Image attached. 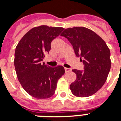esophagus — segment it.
Listing matches in <instances>:
<instances>
[{
    "instance_id": "esophagus-1",
    "label": "esophagus",
    "mask_w": 121,
    "mask_h": 121,
    "mask_svg": "<svg viewBox=\"0 0 121 121\" xmlns=\"http://www.w3.org/2000/svg\"><path fill=\"white\" fill-rule=\"evenodd\" d=\"M65 72H70V70H71V69H70V68H65Z\"/></svg>"
}]
</instances>
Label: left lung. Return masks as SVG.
<instances>
[{
  "label": "left lung",
  "mask_w": 121,
  "mask_h": 121,
  "mask_svg": "<svg viewBox=\"0 0 121 121\" xmlns=\"http://www.w3.org/2000/svg\"><path fill=\"white\" fill-rule=\"evenodd\" d=\"M61 35L71 43L76 56L83 58L84 70H72L76 79L70 85L71 92L79 97L94 94L103 86L110 72V49L99 35L84 27L65 29Z\"/></svg>",
  "instance_id": "left-lung-1"
}]
</instances>
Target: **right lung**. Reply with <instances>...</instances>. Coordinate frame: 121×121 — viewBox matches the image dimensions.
I'll use <instances>...</instances> for the list:
<instances>
[{
    "instance_id": "obj_1",
    "label": "right lung",
    "mask_w": 121,
    "mask_h": 121,
    "mask_svg": "<svg viewBox=\"0 0 121 121\" xmlns=\"http://www.w3.org/2000/svg\"><path fill=\"white\" fill-rule=\"evenodd\" d=\"M63 27H35L22 37L16 47L15 70L18 79L29 94L37 99H47L55 92L58 79L65 73L62 66L51 67L42 63L49 53L52 41Z\"/></svg>"
}]
</instances>
